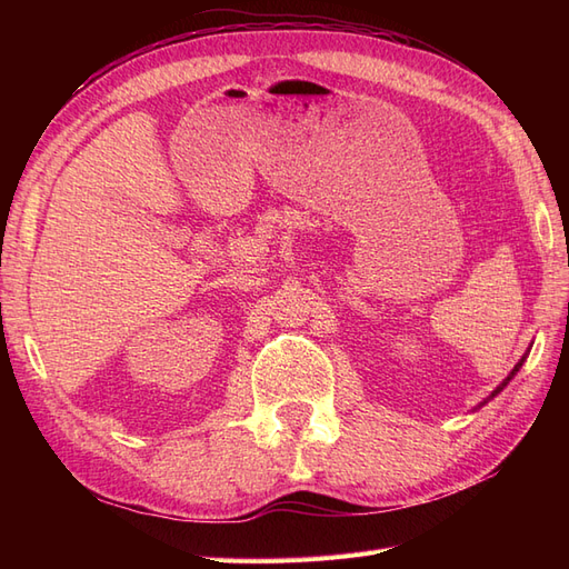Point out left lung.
<instances>
[{"mask_svg": "<svg viewBox=\"0 0 569 569\" xmlns=\"http://www.w3.org/2000/svg\"><path fill=\"white\" fill-rule=\"evenodd\" d=\"M522 363H525V358H522V360H520V363H518V366H515V368H512V372H510V375H508V377H506V380H503V385H501V387H498V389H496V391H493V393H491V396H489V399H493V396H496V393H498V391H503V387H506V385H508V382H510V380H512V377H515V375H518V370H520V368H522ZM489 399H487V401H489ZM487 401H485V403H487Z\"/></svg>", "mask_w": 569, "mask_h": 569, "instance_id": "1", "label": "left lung"}]
</instances>
